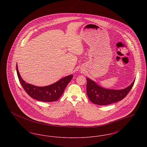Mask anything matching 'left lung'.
<instances>
[{"mask_svg":"<svg viewBox=\"0 0 147 147\" xmlns=\"http://www.w3.org/2000/svg\"><path fill=\"white\" fill-rule=\"evenodd\" d=\"M133 82L125 89H110L98 85L95 81L86 78L87 95L91 102L96 105H107L119 101L126 97L134 83Z\"/></svg>","mask_w":147,"mask_h":147,"instance_id":"obj_1","label":"left lung"}]
</instances>
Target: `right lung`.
I'll list each match as a JSON object with an SVG mask.
<instances>
[{
  "instance_id": "right-lung-1",
  "label": "right lung",
  "mask_w": 147,
  "mask_h": 147,
  "mask_svg": "<svg viewBox=\"0 0 147 147\" xmlns=\"http://www.w3.org/2000/svg\"><path fill=\"white\" fill-rule=\"evenodd\" d=\"M16 71L20 84L28 95L35 100L43 102H53L58 100L62 95L66 86L73 76L72 74L69 75L61 78L51 85L45 86H37L28 84L22 79L17 64Z\"/></svg>"
}]
</instances>
